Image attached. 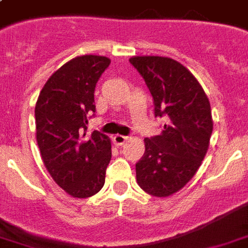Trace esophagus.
<instances>
[{
    "mask_svg": "<svg viewBox=\"0 0 248 248\" xmlns=\"http://www.w3.org/2000/svg\"><path fill=\"white\" fill-rule=\"evenodd\" d=\"M128 140H129V137L123 136V135H116V136H113V142H115L116 145H124Z\"/></svg>",
    "mask_w": 248,
    "mask_h": 248,
    "instance_id": "34e87169",
    "label": "esophagus"
}]
</instances>
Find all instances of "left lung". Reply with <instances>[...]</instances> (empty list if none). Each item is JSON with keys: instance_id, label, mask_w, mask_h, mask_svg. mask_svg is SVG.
<instances>
[{"instance_id": "8db88e82", "label": "left lung", "mask_w": 248, "mask_h": 248, "mask_svg": "<svg viewBox=\"0 0 248 248\" xmlns=\"http://www.w3.org/2000/svg\"><path fill=\"white\" fill-rule=\"evenodd\" d=\"M153 97L155 116L168 117L161 135L146 137L136 164L139 186L155 197L182 189L205 158L213 132L209 99L186 67L166 57H132Z\"/></svg>"}]
</instances>
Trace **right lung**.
Instances as JSON below:
<instances>
[{
  "instance_id": "obj_1",
  "label": "right lung",
  "mask_w": 248,
  "mask_h": 248,
  "mask_svg": "<svg viewBox=\"0 0 248 248\" xmlns=\"http://www.w3.org/2000/svg\"><path fill=\"white\" fill-rule=\"evenodd\" d=\"M111 61L100 55L71 59L48 78L35 104L37 142L52 180L75 198L96 194L111 161V140L93 131L95 87Z\"/></svg>"
}]
</instances>
